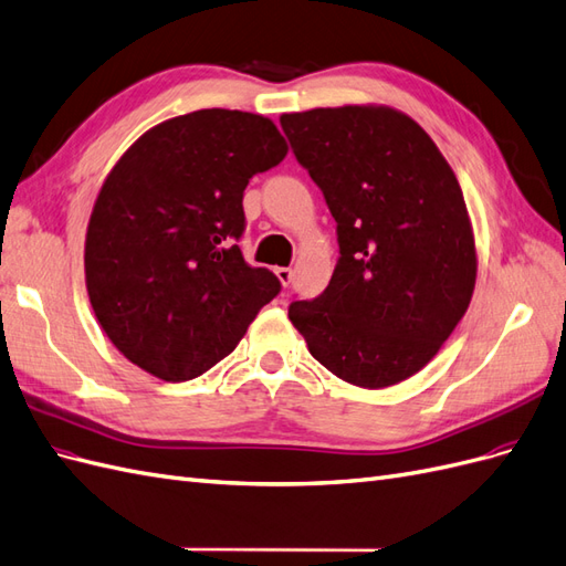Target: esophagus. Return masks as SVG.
<instances>
[{
  "label": "esophagus",
  "mask_w": 566,
  "mask_h": 566,
  "mask_svg": "<svg viewBox=\"0 0 566 566\" xmlns=\"http://www.w3.org/2000/svg\"><path fill=\"white\" fill-rule=\"evenodd\" d=\"M276 276H279V281L283 285H290V283H293V269H290V266H279L276 269Z\"/></svg>",
  "instance_id": "obj_1"
}]
</instances>
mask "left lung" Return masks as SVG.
<instances>
[{
	"label": "left lung",
	"instance_id": "1",
	"mask_svg": "<svg viewBox=\"0 0 566 566\" xmlns=\"http://www.w3.org/2000/svg\"><path fill=\"white\" fill-rule=\"evenodd\" d=\"M281 126L340 245L328 287L287 316L347 384H400L438 355L476 285L460 182L429 133L390 106L283 114Z\"/></svg>",
	"mask_w": 566,
	"mask_h": 566
}]
</instances>
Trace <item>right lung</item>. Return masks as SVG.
I'll return each mask as SVG.
<instances>
[{
    "instance_id": "right-lung-1",
    "label": "right lung",
    "mask_w": 566,
    "mask_h": 566,
    "mask_svg": "<svg viewBox=\"0 0 566 566\" xmlns=\"http://www.w3.org/2000/svg\"><path fill=\"white\" fill-rule=\"evenodd\" d=\"M273 120L200 109L147 130L97 195L85 238L90 304L126 359L161 380H190L231 355L281 293L250 266L242 192L281 164Z\"/></svg>"
}]
</instances>
